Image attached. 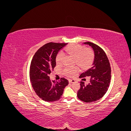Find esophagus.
Masks as SVG:
<instances>
[{"label": "esophagus", "mask_w": 131, "mask_h": 131, "mask_svg": "<svg viewBox=\"0 0 131 131\" xmlns=\"http://www.w3.org/2000/svg\"><path fill=\"white\" fill-rule=\"evenodd\" d=\"M75 82V80H74V79H70L69 80V82L70 83V84H72V83H74Z\"/></svg>", "instance_id": "1"}]
</instances>
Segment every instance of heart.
<instances>
[{"label":"heart","mask_w":131,"mask_h":131,"mask_svg":"<svg viewBox=\"0 0 131 131\" xmlns=\"http://www.w3.org/2000/svg\"><path fill=\"white\" fill-rule=\"evenodd\" d=\"M65 51L67 53L74 56L75 62L82 68L89 67L92 63L94 59V54L92 51L90 50L86 49L85 47L80 45H70L66 47ZM64 58V53L61 51L59 52L56 57L57 64H62ZM79 69L78 66H66L63 71L66 75L70 77H73L78 72Z\"/></svg>","instance_id":"heart-1"}]
</instances>
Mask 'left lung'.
Here are the masks:
<instances>
[{
	"label": "left lung",
	"instance_id": "obj_1",
	"mask_svg": "<svg viewBox=\"0 0 131 131\" xmlns=\"http://www.w3.org/2000/svg\"><path fill=\"white\" fill-rule=\"evenodd\" d=\"M84 44L93 49L94 59L92 66L79 77L80 78L90 77V82L86 85L84 82H80V89L77 96L82 102L91 103L100 100L108 91L111 79V67L106 54L101 47L88 41L84 42Z\"/></svg>",
	"mask_w": 131,
	"mask_h": 131
}]
</instances>
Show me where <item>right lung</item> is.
<instances>
[{
  "instance_id": "obj_1",
  "label": "right lung",
  "mask_w": 131,
  "mask_h": 131,
  "mask_svg": "<svg viewBox=\"0 0 131 131\" xmlns=\"http://www.w3.org/2000/svg\"><path fill=\"white\" fill-rule=\"evenodd\" d=\"M67 43L49 42L35 52L31 60L29 77L31 85L36 94L42 100L52 102L59 100L66 86L67 79L62 78L60 81H51L49 74L56 67V57L58 52Z\"/></svg>"
}]
</instances>
